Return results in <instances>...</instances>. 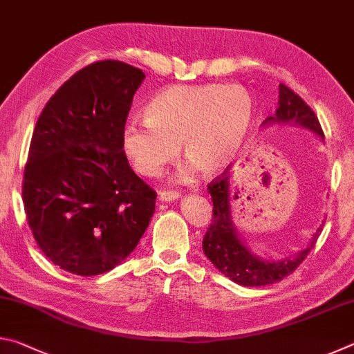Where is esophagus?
Here are the masks:
<instances>
[{"label": "esophagus", "instance_id": "obj_1", "mask_svg": "<svg viewBox=\"0 0 354 354\" xmlns=\"http://www.w3.org/2000/svg\"><path fill=\"white\" fill-rule=\"evenodd\" d=\"M181 194L178 190H162L159 194V200L160 201H171V200H178Z\"/></svg>", "mask_w": 354, "mask_h": 354}]
</instances>
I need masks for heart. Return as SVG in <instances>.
Wrapping results in <instances>:
<instances>
[{
    "instance_id": "obj_1",
    "label": "heart",
    "mask_w": 354,
    "mask_h": 354,
    "mask_svg": "<svg viewBox=\"0 0 354 354\" xmlns=\"http://www.w3.org/2000/svg\"><path fill=\"white\" fill-rule=\"evenodd\" d=\"M253 101L237 84L173 86L147 106V118L124 124L122 143L136 170L154 176L178 156L187 171L214 175L231 162L253 122Z\"/></svg>"
}]
</instances>
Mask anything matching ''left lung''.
Wrapping results in <instances>:
<instances>
[{"mask_svg": "<svg viewBox=\"0 0 354 354\" xmlns=\"http://www.w3.org/2000/svg\"><path fill=\"white\" fill-rule=\"evenodd\" d=\"M290 123L295 122L304 128L313 129L315 134L323 137V129L314 111L306 104L299 95L286 86L279 84V107L274 117H268L266 122ZM230 175L227 169L214 178L207 184V192L212 196V223L209 225L205 237H203V251L218 270L234 283L247 287H259L279 283L297 270L310 250L314 248L322 227H319L309 247L304 248L292 259L279 262H267L257 259L239 239L236 227L231 221L230 214Z\"/></svg>", "mask_w": 354, "mask_h": 354, "instance_id": "obj_1", "label": "left lung"}]
</instances>
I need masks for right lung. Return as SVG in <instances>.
Returning a JSON list of instances; mask_svg holds the SVG:
<instances>
[{
    "label": "right lung",
    "mask_w": 354,
    "mask_h": 354,
    "mask_svg": "<svg viewBox=\"0 0 354 354\" xmlns=\"http://www.w3.org/2000/svg\"><path fill=\"white\" fill-rule=\"evenodd\" d=\"M143 71L93 62L64 82L35 123L23 205L35 242L65 272L93 277L133 251L156 192L136 175L122 134Z\"/></svg>",
    "instance_id": "1"
}]
</instances>
